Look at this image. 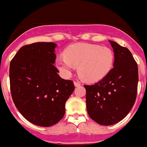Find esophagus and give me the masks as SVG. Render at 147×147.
I'll return each instance as SVG.
<instances>
[{
  "label": "esophagus",
  "instance_id": "esophagus-1",
  "mask_svg": "<svg viewBox=\"0 0 147 147\" xmlns=\"http://www.w3.org/2000/svg\"><path fill=\"white\" fill-rule=\"evenodd\" d=\"M74 84H75V86L76 87H78V86H80L81 85V83H80L79 81H74Z\"/></svg>",
  "mask_w": 147,
  "mask_h": 147
}]
</instances>
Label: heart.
<instances>
[{
    "label": "heart",
    "mask_w": 147,
    "mask_h": 147,
    "mask_svg": "<svg viewBox=\"0 0 147 147\" xmlns=\"http://www.w3.org/2000/svg\"><path fill=\"white\" fill-rule=\"evenodd\" d=\"M64 57L57 60L61 71L69 74L78 67L80 78L87 82H96L111 71L114 63V53L108 47L90 43H76L69 46Z\"/></svg>",
    "instance_id": "b5f03b06"
}]
</instances>
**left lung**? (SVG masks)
Segmentation results:
<instances>
[{
  "label": "left lung",
  "instance_id": "obj_1",
  "mask_svg": "<svg viewBox=\"0 0 147 147\" xmlns=\"http://www.w3.org/2000/svg\"><path fill=\"white\" fill-rule=\"evenodd\" d=\"M114 51L113 68L101 81L84 85L90 117L102 125L121 121L136 100L138 83V64L129 49L110 41Z\"/></svg>",
  "mask_w": 147,
  "mask_h": 147
}]
</instances>
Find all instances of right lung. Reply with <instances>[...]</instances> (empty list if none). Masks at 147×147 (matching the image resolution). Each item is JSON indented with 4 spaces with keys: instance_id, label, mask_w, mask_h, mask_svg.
Listing matches in <instances>:
<instances>
[{
    "instance_id": "1",
    "label": "right lung",
    "mask_w": 147,
    "mask_h": 147,
    "mask_svg": "<svg viewBox=\"0 0 147 147\" xmlns=\"http://www.w3.org/2000/svg\"><path fill=\"white\" fill-rule=\"evenodd\" d=\"M55 47L53 42L24 45L9 65L15 105L26 119L39 126H51L63 117L66 102L75 90L73 81L61 78L53 64Z\"/></svg>"
}]
</instances>
